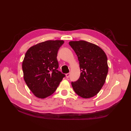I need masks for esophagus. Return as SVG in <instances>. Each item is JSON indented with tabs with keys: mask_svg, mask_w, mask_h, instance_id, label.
Returning <instances> with one entry per match:
<instances>
[{
	"mask_svg": "<svg viewBox=\"0 0 131 131\" xmlns=\"http://www.w3.org/2000/svg\"><path fill=\"white\" fill-rule=\"evenodd\" d=\"M70 73H67V74H66V77L67 78H69V77H70Z\"/></svg>",
	"mask_w": 131,
	"mask_h": 131,
	"instance_id": "obj_1",
	"label": "esophagus"
}]
</instances>
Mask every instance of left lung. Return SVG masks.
<instances>
[{"label":"left lung","mask_w":131,"mask_h":131,"mask_svg":"<svg viewBox=\"0 0 131 131\" xmlns=\"http://www.w3.org/2000/svg\"><path fill=\"white\" fill-rule=\"evenodd\" d=\"M69 43L77 55L81 71L78 80L71 82L73 90L84 99L96 96L104 85L108 73L106 55L100 47L88 41Z\"/></svg>","instance_id":"obj_1"}]
</instances>
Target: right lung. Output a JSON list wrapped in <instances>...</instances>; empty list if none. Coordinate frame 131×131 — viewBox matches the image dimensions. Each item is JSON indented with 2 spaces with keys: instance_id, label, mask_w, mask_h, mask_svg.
Returning <instances> with one entry per match:
<instances>
[{
  "instance_id": "obj_1",
  "label": "right lung",
  "mask_w": 131,
  "mask_h": 131,
  "mask_svg": "<svg viewBox=\"0 0 131 131\" xmlns=\"http://www.w3.org/2000/svg\"><path fill=\"white\" fill-rule=\"evenodd\" d=\"M63 43L47 40L30 47L26 53L22 65L24 80L38 98L51 96L65 77L57 70V53Z\"/></svg>"
}]
</instances>
